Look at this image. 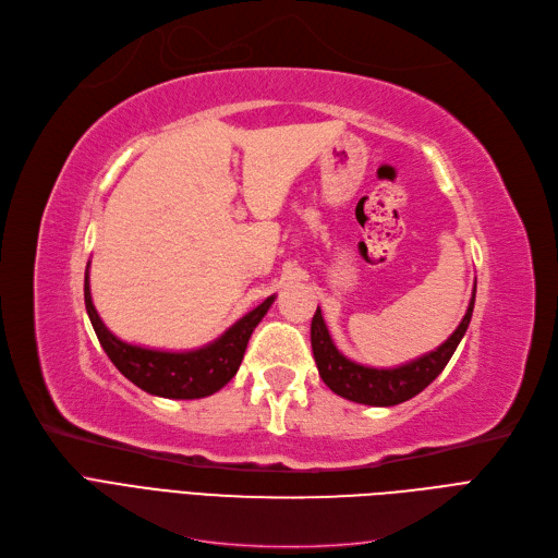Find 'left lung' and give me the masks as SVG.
<instances>
[{"mask_svg":"<svg viewBox=\"0 0 558 558\" xmlns=\"http://www.w3.org/2000/svg\"><path fill=\"white\" fill-rule=\"evenodd\" d=\"M473 304H475V291L469 302L466 316L457 325V330L448 337V341L440 343L436 351L392 369L364 367V364H357L345 355H341L337 351L328 328H325V320L318 306L312 318V351H314L318 374L325 386L343 399H351L355 403H367V407H397V403L409 401L411 397L425 390L429 383L446 369V364L457 351L459 341H462V337L469 330Z\"/></svg>","mask_w":558,"mask_h":558,"instance_id":"1","label":"left lung"}]
</instances>
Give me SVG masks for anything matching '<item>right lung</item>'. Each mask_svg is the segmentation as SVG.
<instances>
[{"mask_svg":"<svg viewBox=\"0 0 558 558\" xmlns=\"http://www.w3.org/2000/svg\"><path fill=\"white\" fill-rule=\"evenodd\" d=\"M275 302V295L263 300L254 312L242 316L235 325L215 339L213 343L203 345L196 351H155L133 345L114 337L104 320L96 314L89 293V263L85 272V306L92 320V328L99 337L106 355L118 367L133 386L141 390L166 397V399H201L215 395L226 383L233 378L240 369L248 337H252L256 325L263 320Z\"/></svg>","mask_w":558,"mask_h":558,"instance_id":"1","label":"right lung"}]
</instances>
